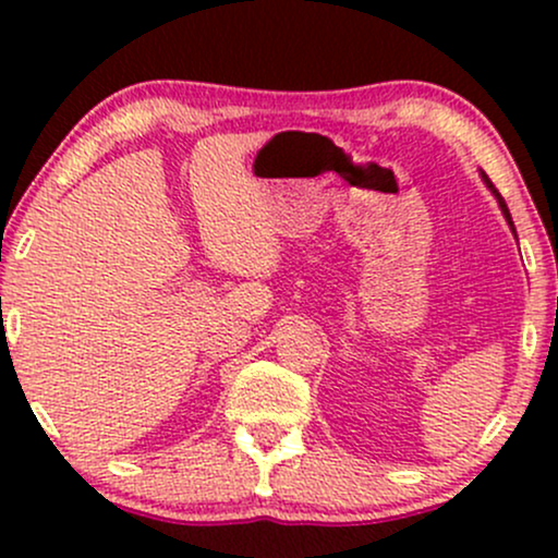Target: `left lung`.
Wrapping results in <instances>:
<instances>
[{
	"instance_id": "left-lung-1",
	"label": "left lung",
	"mask_w": 558,
	"mask_h": 558,
	"mask_svg": "<svg viewBox=\"0 0 558 558\" xmlns=\"http://www.w3.org/2000/svg\"><path fill=\"white\" fill-rule=\"evenodd\" d=\"M483 178H485V183H488V189L493 191V194H496V198H498V207H501V213H504V217H506V222H509V228H511V230H514V222H511L509 207H506V202H504V198H501V194H498V191H496V185H493V183H490V178H488V175H485V172H483ZM514 235H517V233H514Z\"/></svg>"
}]
</instances>
